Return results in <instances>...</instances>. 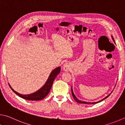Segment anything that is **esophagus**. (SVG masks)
Wrapping results in <instances>:
<instances>
[{"label":"esophagus","mask_w":125,"mask_h":125,"mask_svg":"<svg viewBox=\"0 0 125 125\" xmlns=\"http://www.w3.org/2000/svg\"><path fill=\"white\" fill-rule=\"evenodd\" d=\"M69 68V65L68 64V63H65V64H64L63 65V69H64V70L67 71V70H68Z\"/></svg>","instance_id":"obj_1"}]
</instances>
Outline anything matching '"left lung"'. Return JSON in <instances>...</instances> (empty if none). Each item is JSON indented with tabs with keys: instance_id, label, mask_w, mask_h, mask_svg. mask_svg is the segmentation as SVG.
Listing matches in <instances>:
<instances>
[{
	"instance_id": "left-lung-1",
	"label": "left lung",
	"mask_w": 125,
	"mask_h": 125,
	"mask_svg": "<svg viewBox=\"0 0 125 125\" xmlns=\"http://www.w3.org/2000/svg\"><path fill=\"white\" fill-rule=\"evenodd\" d=\"M112 39H113V41H114V42H115V40H114V38H113V37H112ZM72 96H73V97L74 99H75V101L76 102H78V103H83V104H95V103H99V102H100L102 101L103 100H104V99H105V98H108V97L110 95V94H109L108 96H106V97H105V98H104V99H102L101 101H98V102H94V103H91V102H84V101H81L79 100V99H78V98H77L76 97H75V95H74V93H73V91L72 87Z\"/></svg>"
}]
</instances>
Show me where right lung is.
Wrapping results in <instances>:
<instances>
[{
    "mask_svg": "<svg viewBox=\"0 0 125 125\" xmlns=\"http://www.w3.org/2000/svg\"><path fill=\"white\" fill-rule=\"evenodd\" d=\"M61 72V67H58L54 69L52 72L51 73L48 79H47V81L45 83V84L42 86V87L40 88V90L37 91L33 94H31L28 95H24L21 94L19 93L16 92L15 90H13L10 85H9V86L11 88V89L12 90L13 92H15L16 94L18 96H20L21 98L27 99V100L29 101H40L42 99H44L45 97H46L49 93L50 91V90L52 85V83L54 80L56 78V77L57 76V75L60 73Z\"/></svg>",
    "mask_w": 125,
    "mask_h": 125,
    "instance_id": "obj_1",
    "label": "right lung"
}]
</instances>
